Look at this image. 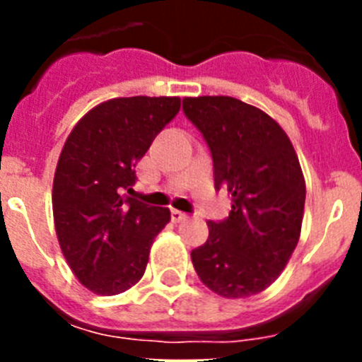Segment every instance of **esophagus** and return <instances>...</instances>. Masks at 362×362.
<instances>
[{"mask_svg":"<svg viewBox=\"0 0 362 362\" xmlns=\"http://www.w3.org/2000/svg\"><path fill=\"white\" fill-rule=\"evenodd\" d=\"M187 219V214L181 212V210H172V221L174 223H181V221Z\"/></svg>","mask_w":362,"mask_h":362,"instance_id":"esophagus-1","label":"esophagus"}]
</instances>
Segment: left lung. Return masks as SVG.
<instances>
[{"label":"left lung","mask_w":362,"mask_h":362,"mask_svg":"<svg viewBox=\"0 0 362 362\" xmlns=\"http://www.w3.org/2000/svg\"><path fill=\"white\" fill-rule=\"evenodd\" d=\"M214 163V187L232 194L223 221H209V239L192 250L197 276L228 299L263 292L297 246L305 179L288 136L263 110L228 95L183 99Z\"/></svg>","instance_id":"obj_1"}]
</instances>
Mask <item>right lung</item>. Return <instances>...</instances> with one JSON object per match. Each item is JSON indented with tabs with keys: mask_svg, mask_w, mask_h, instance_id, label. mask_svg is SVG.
I'll use <instances>...</instances> for the list:
<instances>
[{
	"mask_svg": "<svg viewBox=\"0 0 362 362\" xmlns=\"http://www.w3.org/2000/svg\"><path fill=\"white\" fill-rule=\"evenodd\" d=\"M179 98H117L92 108L70 132L52 188L56 233L79 283L116 296L141 279L170 210L130 196L136 165L177 116Z\"/></svg>",
	"mask_w": 362,
	"mask_h": 362,
	"instance_id": "right-lung-1",
	"label": "right lung"
}]
</instances>
